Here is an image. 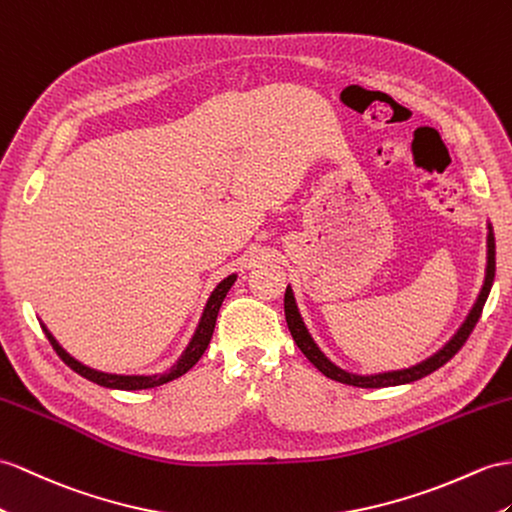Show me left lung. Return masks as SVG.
Listing matches in <instances>:
<instances>
[{
	"instance_id": "1",
	"label": "left lung",
	"mask_w": 512,
	"mask_h": 512,
	"mask_svg": "<svg viewBox=\"0 0 512 512\" xmlns=\"http://www.w3.org/2000/svg\"><path fill=\"white\" fill-rule=\"evenodd\" d=\"M493 277H495V238H493V229L489 225V235H487V274H484L482 290H480V294L476 298L474 307H471L467 320L461 324V329L456 331V335L439 352H435V355L428 357L426 361L417 363V365H413V368H406V370L363 376V374H352V372H346L342 368H337V365L331 359H326L324 352L318 348V344L313 342V337L309 335L307 326H305L303 318H300V313H298V307H296V300H294V294H292V287L290 285H287V290H285V320H287V329H290L296 346L303 350V355L313 365H316V368L326 378H331V381L352 385V387H363V389L406 385V383L419 381V378H424V376L432 374L435 370H439L441 365L448 363L456 355V352L463 348V344L467 342V337L471 335V331H474L476 322L480 320L482 307H484V303H487V296L491 292Z\"/></svg>"
}]
</instances>
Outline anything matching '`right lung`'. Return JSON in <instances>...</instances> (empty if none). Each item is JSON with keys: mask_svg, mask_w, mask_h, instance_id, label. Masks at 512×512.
Wrapping results in <instances>:
<instances>
[{"mask_svg": "<svg viewBox=\"0 0 512 512\" xmlns=\"http://www.w3.org/2000/svg\"><path fill=\"white\" fill-rule=\"evenodd\" d=\"M235 283V274H231V277H227L225 281H220L216 290L212 292V296H209L207 305H205V311H203V318L199 322V329H196L192 342L188 344L186 352H183L181 359L170 368L166 374H153V376H123V374H108V372H97L93 368H88V365L80 363L77 359H73L67 350H64L58 342L56 337L51 335L47 331V326L43 324V331L49 339V344L54 346V350L58 352V357L69 365V368L73 372H77L80 376L88 378V381H93L101 387H110V389H125V391H136V389H151V387H157V385H164L168 381H175V378L186 374L192 365L199 361L203 357L205 348L209 346V339H212L214 335V326H216V318H218V311H220V305L222 300H225L227 292L231 290V285Z\"/></svg>", "mask_w": 512, "mask_h": 512, "instance_id": "1", "label": "right lung"}]
</instances>
